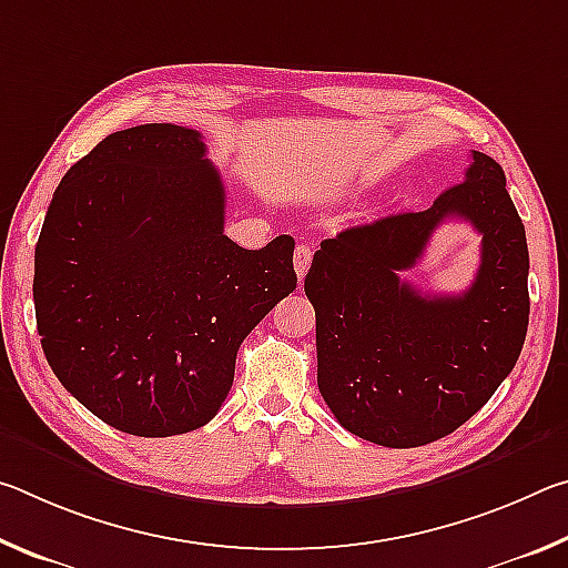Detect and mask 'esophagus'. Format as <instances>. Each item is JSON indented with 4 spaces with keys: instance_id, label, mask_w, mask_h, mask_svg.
<instances>
[{
    "instance_id": "1",
    "label": "esophagus",
    "mask_w": 568,
    "mask_h": 568,
    "mask_svg": "<svg viewBox=\"0 0 568 568\" xmlns=\"http://www.w3.org/2000/svg\"><path fill=\"white\" fill-rule=\"evenodd\" d=\"M311 263H313V250H311V245H297L295 247V255H293V265H295V273H297V277H305V273H307V267H311Z\"/></svg>"
}]
</instances>
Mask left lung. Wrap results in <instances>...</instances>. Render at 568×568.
I'll return each mask as SVG.
<instances>
[{"instance_id": "1", "label": "left lung", "mask_w": 568, "mask_h": 568, "mask_svg": "<svg viewBox=\"0 0 568 568\" xmlns=\"http://www.w3.org/2000/svg\"><path fill=\"white\" fill-rule=\"evenodd\" d=\"M464 182L420 213L355 225L321 243L305 275L315 307L318 388L351 434L416 448L486 406L521 355L528 328L526 230L501 165L470 152ZM481 233L469 291L426 296L399 281L446 219Z\"/></svg>"}]
</instances>
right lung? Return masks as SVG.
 <instances>
[{
  "instance_id": "right-lung-1",
  "label": "right lung",
  "mask_w": 568,
  "mask_h": 568,
  "mask_svg": "<svg viewBox=\"0 0 568 568\" xmlns=\"http://www.w3.org/2000/svg\"><path fill=\"white\" fill-rule=\"evenodd\" d=\"M197 130L140 124L67 170L34 247L47 363L100 420L132 436L215 418L247 333L295 291L291 235H223L225 187Z\"/></svg>"
}]
</instances>
